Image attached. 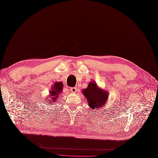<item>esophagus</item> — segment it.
Segmentation results:
<instances>
[{"label":"esophagus","mask_w":158,"mask_h":158,"mask_svg":"<svg viewBox=\"0 0 158 158\" xmlns=\"http://www.w3.org/2000/svg\"><path fill=\"white\" fill-rule=\"evenodd\" d=\"M77 87H71L70 88V91L72 93H76L77 92Z\"/></svg>","instance_id":"esophagus-1"}]
</instances>
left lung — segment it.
<instances>
[{"label":"left lung","instance_id":"1","mask_svg":"<svg viewBox=\"0 0 158 158\" xmlns=\"http://www.w3.org/2000/svg\"><path fill=\"white\" fill-rule=\"evenodd\" d=\"M82 93L87 98L89 106L93 110L103 107L109 98L107 91L100 89L94 81H90L87 87L82 90Z\"/></svg>","mask_w":158,"mask_h":158}]
</instances>
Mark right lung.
<instances>
[{
  "label": "right lung",
  "mask_w": 158,
  "mask_h": 158,
  "mask_svg": "<svg viewBox=\"0 0 158 158\" xmlns=\"http://www.w3.org/2000/svg\"><path fill=\"white\" fill-rule=\"evenodd\" d=\"M64 85L62 81L59 82H55L52 87L51 91H49V95L46 98L47 106H52L55 102H56L58 98L60 96V93H62Z\"/></svg>",
  "instance_id": "1"
}]
</instances>
